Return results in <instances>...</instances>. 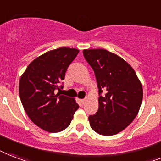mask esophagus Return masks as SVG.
<instances>
[{
    "label": "esophagus",
    "instance_id": "esophagus-1",
    "mask_svg": "<svg viewBox=\"0 0 161 161\" xmlns=\"http://www.w3.org/2000/svg\"><path fill=\"white\" fill-rule=\"evenodd\" d=\"M86 100H87V99H83V100H80V102L82 103V104H83H83H84V103L86 102Z\"/></svg>",
    "mask_w": 161,
    "mask_h": 161
}]
</instances>
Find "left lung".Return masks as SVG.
<instances>
[{
    "instance_id": "1",
    "label": "left lung",
    "mask_w": 161,
    "mask_h": 161,
    "mask_svg": "<svg viewBox=\"0 0 161 161\" xmlns=\"http://www.w3.org/2000/svg\"><path fill=\"white\" fill-rule=\"evenodd\" d=\"M83 53L94 70L100 95L99 109L89 116L90 127L100 135L116 134L137 116L143 100L142 84L132 67L116 54L104 49Z\"/></svg>"
}]
</instances>
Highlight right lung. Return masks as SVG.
Listing matches in <instances>:
<instances>
[{
    "label": "right lung",
    "mask_w": 161,
    "mask_h": 161,
    "mask_svg": "<svg viewBox=\"0 0 161 161\" xmlns=\"http://www.w3.org/2000/svg\"><path fill=\"white\" fill-rule=\"evenodd\" d=\"M79 51L61 47L48 51L32 61L19 81L21 102L34 124L50 132L66 129L79 105L74 99L61 95L67 68Z\"/></svg>",
    "instance_id": "obj_1"
}]
</instances>
